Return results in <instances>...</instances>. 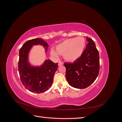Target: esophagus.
Returning a JSON list of instances; mask_svg holds the SVG:
<instances>
[{
    "instance_id": "esophagus-1",
    "label": "esophagus",
    "mask_w": 122,
    "mask_h": 122,
    "mask_svg": "<svg viewBox=\"0 0 122 122\" xmlns=\"http://www.w3.org/2000/svg\"><path fill=\"white\" fill-rule=\"evenodd\" d=\"M63 62H62V61H58V66H62V65H63Z\"/></svg>"
}]
</instances>
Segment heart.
<instances>
[{
    "label": "heart",
    "instance_id": "1",
    "mask_svg": "<svg viewBox=\"0 0 122 122\" xmlns=\"http://www.w3.org/2000/svg\"><path fill=\"white\" fill-rule=\"evenodd\" d=\"M86 46V41L83 36L66 39L56 46V50H51V54L57 57L60 54H64L65 60L73 62L78 60L83 54Z\"/></svg>",
    "mask_w": 122,
    "mask_h": 122
}]
</instances>
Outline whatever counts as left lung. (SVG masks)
I'll return each instance as SVG.
<instances>
[{
    "label": "left lung",
    "mask_w": 122,
    "mask_h": 122,
    "mask_svg": "<svg viewBox=\"0 0 122 122\" xmlns=\"http://www.w3.org/2000/svg\"><path fill=\"white\" fill-rule=\"evenodd\" d=\"M86 39L88 43L80 57L73 63H64L68 83L79 89L86 88L93 83L100 70L98 50L94 41L88 37Z\"/></svg>",
    "instance_id": "8db88e82"
}]
</instances>
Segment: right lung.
Masks as SVG:
<instances>
[{
    "mask_svg": "<svg viewBox=\"0 0 122 122\" xmlns=\"http://www.w3.org/2000/svg\"><path fill=\"white\" fill-rule=\"evenodd\" d=\"M42 45L46 52L48 44L41 38L26 42L19 50L18 71L22 83L32 93H41L48 90L52 84L58 63L46 60L40 66H31L28 61V54L33 45Z\"/></svg>",
    "mask_w": 122,
    "mask_h": 122,
    "instance_id": "right-lung-1",
    "label": "right lung"
}]
</instances>
